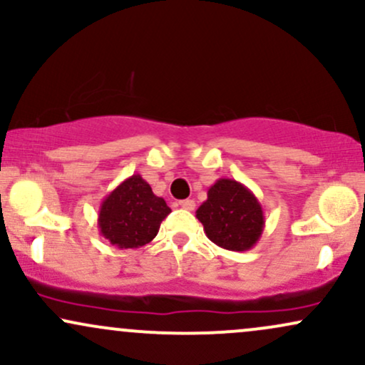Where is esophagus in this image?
Masks as SVG:
<instances>
[{
    "mask_svg": "<svg viewBox=\"0 0 365 365\" xmlns=\"http://www.w3.org/2000/svg\"><path fill=\"white\" fill-rule=\"evenodd\" d=\"M180 207L187 209V211H194V209H195V200H194V199L180 200Z\"/></svg>",
    "mask_w": 365,
    "mask_h": 365,
    "instance_id": "34e87169",
    "label": "esophagus"
}]
</instances>
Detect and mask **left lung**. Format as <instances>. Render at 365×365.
Returning <instances> with one entry per match:
<instances>
[{
	"mask_svg": "<svg viewBox=\"0 0 365 365\" xmlns=\"http://www.w3.org/2000/svg\"><path fill=\"white\" fill-rule=\"evenodd\" d=\"M195 217L212 244L233 252L252 249L266 223L254 192L233 178H220L209 187L207 199L195 211Z\"/></svg>",
	"mask_w": 365,
	"mask_h": 365,
	"instance_id": "left-lung-1",
	"label": "left lung"
}]
</instances>
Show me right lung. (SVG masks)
Segmentation results:
<instances>
[{"mask_svg": "<svg viewBox=\"0 0 365 365\" xmlns=\"http://www.w3.org/2000/svg\"><path fill=\"white\" fill-rule=\"evenodd\" d=\"M171 212L163 197L139 173L132 175L103 199L98 215L99 235L118 249H139L158 235Z\"/></svg>", "mask_w": 365, "mask_h": 365, "instance_id": "1", "label": "right lung"}]
</instances>
